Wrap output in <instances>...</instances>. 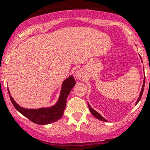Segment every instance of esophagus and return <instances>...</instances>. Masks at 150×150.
Segmentation results:
<instances>
[{
	"mask_svg": "<svg viewBox=\"0 0 150 150\" xmlns=\"http://www.w3.org/2000/svg\"><path fill=\"white\" fill-rule=\"evenodd\" d=\"M75 78L77 80V81H81L83 78H84L85 76V72L83 69H78L75 71Z\"/></svg>",
	"mask_w": 150,
	"mask_h": 150,
	"instance_id": "1",
	"label": "esophagus"
}]
</instances>
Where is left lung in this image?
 Here are the masks:
<instances>
[{"mask_svg":"<svg viewBox=\"0 0 150 150\" xmlns=\"http://www.w3.org/2000/svg\"><path fill=\"white\" fill-rule=\"evenodd\" d=\"M144 84H145V78H144V81H143V85H142V90H141V92H140V94H139V96L138 99H137V102H136V104H138V102H139L141 98H142V94H143V91H144ZM88 108L89 110H90V112L92 113V115H93V116H94L96 118L99 119V120H102V121H104V122H107V120H106L105 118H104V117H102V115H101L100 114H99V112H97L96 111V110H93V108H92L91 107V105L89 104V103H88Z\"/></svg>","mask_w":150,"mask_h":150,"instance_id":"left-lung-1","label":"left lung"}]
</instances>
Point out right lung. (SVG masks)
<instances>
[{
  "label": "right lung",
  "mask_w": 150,
  "mask_h": 150,
  "mask_svg": "<svg viewBox=\"0 0 150 150\" xmlns=\"http://www.w3.org/2000/svg\"><path fill=\"white\" fill-rule=\"evenodd\" d=\"M75 83L76 82L72 75L68 77L63 81L59 97L57 103L50 107H42L38 109H26L22 107L15 102L13 97L11 96L9 90L8 91L11 101L18 112L35 123L38 125H47L57 121L62 117L66 107L67 96Z\"/></svg>",
  "instance_id": "add662e5"
}]
</instances>
